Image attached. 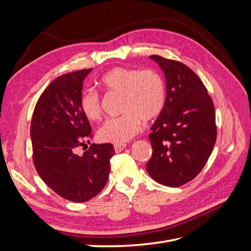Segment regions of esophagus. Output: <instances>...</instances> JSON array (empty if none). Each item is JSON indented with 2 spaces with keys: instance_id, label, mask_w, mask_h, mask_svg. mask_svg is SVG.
Returning <instances> with one entry per match:
<instances>
[{
  "instance_id": "obj_1",
  "label": "esophagus",
  "mask_w": 251,
  "mask_h": 251,
  "mask_svg": "<svg viewBox=\"0 0 251 251\" xmlns=\"http://www.w3.org/2000/svg\"><path fill=\"white\" fill-rule=\"evenodd\" d=\"M126 144H115V146H114V150H115V151L116 153H120L121 151H124L125 149H126Z\"/></svg>"
}]
</instances>
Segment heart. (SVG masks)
I'll return each mask as SVG.
<instances>
[{
    "label": "heart",
    "instance_id": "heart-1",
    "mask_svg": "<svg viewBox=\"0 0 251 251\" xmlns=\"http://www.w3.org/2000/svg\"><path fill=\"white\" fill-rule=\"evenodd\" d=\"M108 93L121 94V112L116 118L105 120L98 128L97 136L103 142L123 144L140 130L141 121L157 117L165 102V86L160 74L154 70L113 68L100 81ZM81 111L89 120L101 117L100 96L94 90L83 92L80 98Z\"/></svg>",
    "mask_w": 251,
    "mask_h": 251
}]
</instances>
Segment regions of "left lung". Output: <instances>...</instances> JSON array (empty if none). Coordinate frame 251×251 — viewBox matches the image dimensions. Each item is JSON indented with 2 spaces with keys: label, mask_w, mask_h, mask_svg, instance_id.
<instances>
[{
  "label": "left lung",
  "mask_w": 251,
  "mask_h": 251,
  "mask_svg": "<svg viewBox=\"0 0 251 251\" xmlns=\"http://www.w3.org/2000/svg\"><path fill=\"white\" fill-rule=\"evenodd\" d=\"M150 58L163 71L166 98L151 127L153 154L147 171L158 183L178 187L201 172L215 147V107L203 82L187 66L158 55Z\"/></svg>",
  "instance_id": "obj_1"
}]
</instances>
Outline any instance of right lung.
I'll return each mask as SVG.
<instances>
[{"label":"right lung","instance_id":"right-lung-1","mask_svg":"<svg viewBox=\"0 0 251 251\" xmlns=\"http://www.w3.org/2000/svg\"><path fill=\"white\" fill-rule=\"evenodd\" d=\"M91 71L68 73L53 80L37 100L30 126L36 172L53 192L77 203L101 192L115 154L111 143H92L82 155L77 153L92 136L80 108L82 82Z\"/></svg>","mask_w":251,"mask_h":251}]
</instances>
